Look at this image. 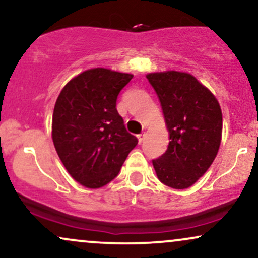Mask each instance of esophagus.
I'll list each match as a JSON object with an SVG mask.
<instances>
[{
  "mask_svg": "<svg viewBox=\"0 0 258 258\" xmlns=\"http://www.w3.org/2000/svg\"><path fill=\"white\" fill-rule=\"evenodd\" d=\"M144 136H145L144 133H141V135H138V136H137V138H138V142H139V143H142V142H143V139H144Z\"/></svg>",
  "mask_w": 258,
  "mask_h": 258,
  "instance_id": "34e87169",
  "label": "esophagus"
}]
</instances>
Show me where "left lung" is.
Masks as SVG:
<instances>
[{
    "label": "left lung",
    "mask_w": 258,
    "mask_h": 258,
    "mask_svg": "<svg viewBox=\"0 0 258 258\" xmlns=\"http://www.w3.org/2000/svg\"><path fill=\"white\" fill-rule=\"evenodd\" d=\"M169 132L166 153L153 160L162 184L184 190L201 178L218 155L222 113L218 99L191 74L176 71L147 76Z\"/></svg>",
    "instance_id": "8db88e82"
}]
</instances>
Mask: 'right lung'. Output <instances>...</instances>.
Here are the masks:
<instances>
[{
  "label": "right lung",
  "instance_id": "add662e5",
  "mask_svg": "<svg viewBox=\"0 0 258 258\" xmlns=\"http://www.w3.org/2000/svg\"><path fill=\"white\" fill-rule=\"evenodd\" d=\"M132 74L92 68L70 80L58 95L51 135L64 168L88 188L119 174L138 139L127 132L116 99Z\"/></svg>",
  "mask_w": 258,
  "mask_h": 258
}]
</instances>
